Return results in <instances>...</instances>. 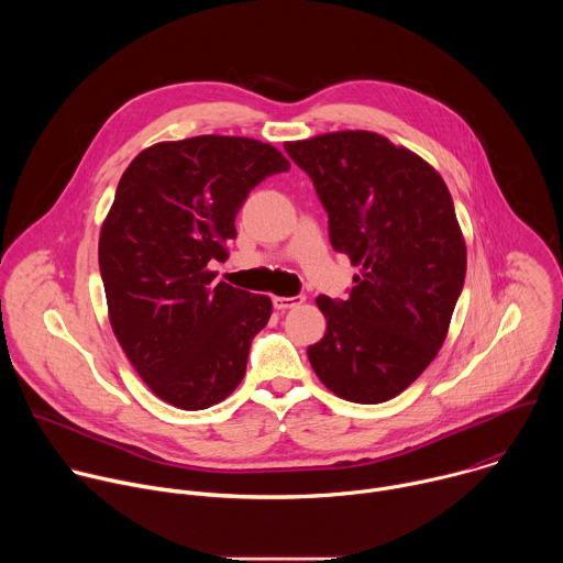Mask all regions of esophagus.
Returning <instances> with one entry per match:
<instances>
[{"instance_id": "obj_1", "label": "esophagus", "mask_w": 563, "mask_h": 563, "mask_svg": "<svg viewBox=\"0 0 563 563\" xmlns=\"http://www.w3.org/2000/svg\"><path fill=\"white\" fill-rule=\"evenodd\" d=\"M302 302H305V296H274V307L280 309V311L298 307Z\"/></svg>"}]
</instances>
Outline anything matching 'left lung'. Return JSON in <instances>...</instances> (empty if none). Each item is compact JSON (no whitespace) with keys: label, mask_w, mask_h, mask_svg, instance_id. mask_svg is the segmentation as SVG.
I'll use <instances>...</instances> for the list:
<instances>
[{"label":"left lung","mask_w":563,"mask_h":563,"mask_svg":"<svg viewBox=\"0 0 563 563\" xmlns=\"http://www.w3.org/2000/svg\"><path fill=\"white\" fill-rule=\"evenodd\" d=\"M330 216V243L361 274L347 300L318 296L325 336L307 347L330 391L383 404L439 354L465 278L452 196L421 155L372 131L285 142Z\"/></svg>","instance_id":"obj_1"}]
</instances>
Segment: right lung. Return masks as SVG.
<instances>
[{
    "label": "right lung",
    "instance_id": "1",
    "mask_svg": "<svg viewBox=\"0 0 563 563\" xmlns=\"http://www.w3.org/2000/svg\"><path fill=\"white\" fill-rule=\"evenodd\" d=\"M289 159L240 135H196L140 151L100 229L109 320L148 389L180 410H207L245 376L272 298L216 283L235 213Z\"/></svg>",
    "mask_w": 563,
    "mask_h": 563
}]
</instances>
